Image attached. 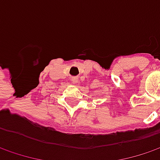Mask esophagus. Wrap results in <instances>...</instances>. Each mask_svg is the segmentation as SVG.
Segmentation results:
<instances>
[{
  "instance_id": "esophagus-1",
  "label": "esophagus",
  "mask_w": 160,
  "mask_h": 160,
  "mask_svg": "<svg viewBox=\"0 0 160 160\" xmlns=\"http://www.w3.org/2000/svg\"><path fill=\"white\" fill-rule=\"evenodd\" d=\"M78 80H79V77H72L71 78V81H72L73 84H76V83H78Z\"/></svg>"
}]
</instances>
